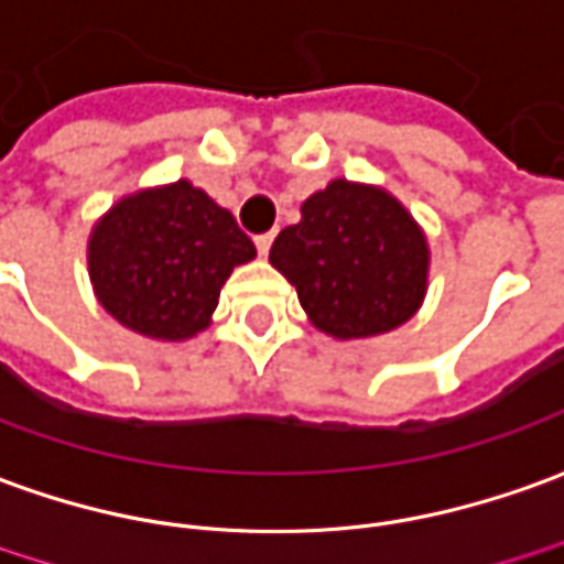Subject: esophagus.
Returning <instances> with one entry per match:
<instances>
[{
  "instance_id": "34e87169",
  "label": "esophagus",
  "mask_w": 564,
  "mask_h": 564,
  "mask_svg": "<svg viewBox=\"0 0 564 564\" xmlns=\"http://www.w3.org/2000/svg\"><path fill=\"white\" fill-rule=\"evenodd\" d=\"M273 236H275V232H260V236H254V245H258L260 258H267V254H270V245H273Z\"/></svg>"
}]
</instances>
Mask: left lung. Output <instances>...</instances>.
<instances>
[{"label":"left lung","mask_w":564,"mask_h":564,"mask_svg":"<svg viewBox=\"0 0 564 564\" xmlns=\"http://www.w3.org/2000/svg\"><path fill=\"white\" fill-rule=\"evenodd\" d=\"M270 263L319 332L356 340L393 332L421 310L430 248L387 189L337 177L275 236Z\"/></svg>","instance_id":"1"}]
</instances>
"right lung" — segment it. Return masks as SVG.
I'll use <instances>...</instances> for the list:
<instances>
[{"label":"right lung","instance_id":"right-lung-1","mask_svg":"<svg viewBox=\"0 0 564 564\" xmlns=\"http://www.w3.org/2000/svg\"><path fill=\"white\" fill-rule=\"evenodd\" d=\"M251 258L254 242L236 217L189 181L119 199L88 239L100 306L153 340H186L208 328L232 267Z\"/></svg>","mask_w":564,"mask_h":564}]
</instances>
